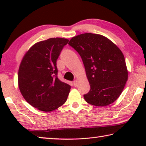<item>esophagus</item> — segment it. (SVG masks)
<instances>
[{"mask_svg":"<svg viewBox=\"0 0 146 146\" xmlns=\"http://www.w3.org/2000/svg\"><path fill=\"white\" fill-rule=\"evenodd\" d=\"M73 85H74V86H75V87H76V86H77V81L74 80L73 81Z\"/></svg>","mask_w":146,"mask_h":146,"instance_id":"esophagus-1","label":"esophagus"}]
</instances>
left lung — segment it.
<instances>
[{"instance_id": "left-lung-1", "label": "left lung", "mask_w": 146, "mask_h": 146, "mask_svg": "<svg viewBox=\"0 0 146 146\" xmlns=\"http://www.w3.org/2000/svg\"><path fill=\"white\" fill-rule=\"evenodd\" d=\"M69 45L82 58L90 90L85 100L95 106L114 102L122 93L128 72L123 53L105 36L86 33L71 39Z\"/></svg>"}]
</instances>
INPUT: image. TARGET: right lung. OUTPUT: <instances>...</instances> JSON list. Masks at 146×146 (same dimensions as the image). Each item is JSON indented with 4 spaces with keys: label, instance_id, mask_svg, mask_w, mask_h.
I'll list each match as a JSON object with an SVG mask.
<instances>
[{
    "label": "right lung",
    "instance_id": "right-lung-1",
    "mask_svg": "<svg viewBox=\"0 0 146 146\" xmlns=\"http://www.w3.org/2000/svg\"><path fill=\"white\" fill-rule=\"evenodd\" d=\"M69 40L51 38L29 49L20 65L19 87L27 102L42 111H51L67 100L71 86L59 80L56 60Z\"/></svg>",
    "mask_w": 146,
    "mask_h": 146
}]
</instances>
